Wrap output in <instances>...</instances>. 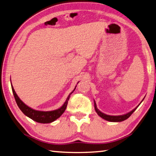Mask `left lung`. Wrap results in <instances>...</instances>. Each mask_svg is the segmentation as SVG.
Here are the masks:
<instances>
[{
  "label": "left lung",
  "mask_w": 156,
  "mask_h": 156,
  "mask_svg": "<svg viewBox=\"0 0 156 156\" xmlns=\"http://www.w3.org/2000/svg\"><path fill=\"white\" fill-rule=\"evenodd\" d=\"M144 101V99L142 100V101ZM141 101V102H142ZM94 102V108H95V111L96 112H97V114L100 116V117L102 119H104L105 120H107L108 121H111V122H121L122 121H125L126 120V119H128L130 116L132 115V113L136 110L137 108L139 107V105L137 107H135L133 110H132L131 111H130L129 112H128V113L125 114V115H119V116H112V115H106L105 113H103V112H101L100 111L98 110V109L97 108V104H96L95 101ZM141 102H140V103H141Z\"/></svg>",
  "instance_id": "8db88e82"
}]
</instances>
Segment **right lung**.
<instances>
[{
    "label": "right lung",
    "instance_id": "1",
    "mask_svg": "<svg viewBox=\"0 0 156 156\" xmlns=\"http://www.w3.org/2000/svg\"><path fill=\"white\" fill-rule=\"evenodd\" d=\"M11 88H12V93H13V95H14L16 104H17L19 108L21 109V111L23 112V114L25 115L27 117L31 119L32 120H34L37 122H40V123H49V122H51L53 121H55L56 119L60 117V116L64 113L66 110L68 101H69V98L70 97V95L75 90L74 88V90L68 95V97L67 99H66V101H65L64 105H63L59 108L56 109V110H54V111H40L34 110V109H33L31 107H28L27 105H26L24 102H23L21 99L19 98L17 94H16L14 88L12 87V84H11Z\"/></svg>",
    "mask_w": 156,
    "mask_h": 156
}]
</instances>
